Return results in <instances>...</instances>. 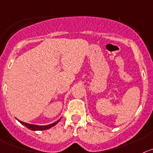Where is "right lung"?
Here are the masks:
<instances>
[{
	"mask_svg": "<svg viewBox=\"0 0 153 153\" xmlns=\"http://www.w3.org/2000/svg\"><path fill=\"white\" fill-rule=\"evenodd\" d=\"M60 119H61V118H59V120H57L56 122H55L54 123L50 124V125H31V124H28V123H25V122H21V121H19V120H18V121L20 122L22 125H24V126H25L27 128L31 130V131H44V130H48V129H49V128L53 127L54 125H56V124L58 123L59 121H60Z\"/></svg>",
	"mask_w": 153,
	"mask_h": 153,
	"instance_id": "right-lung-1",
	"label": "right lung"
}]
</instances>
